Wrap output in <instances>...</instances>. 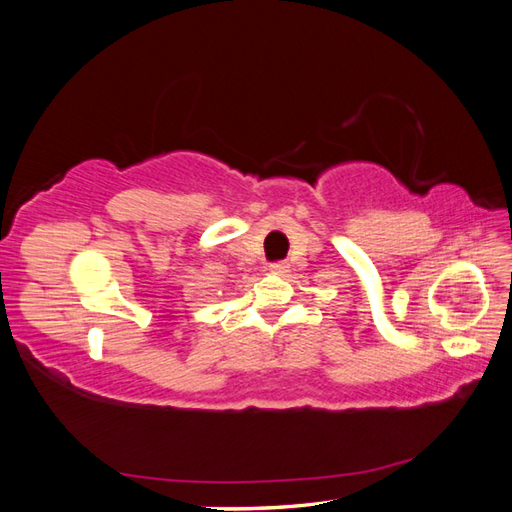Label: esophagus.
Listing matches in <instances>:
<instances>
[{
  "mask_svg": "<svg viewBox=\"0 0 512 512\" xmlns=\"http://www.w3.org/2000/svg\"><path fill=\"white\" fill-rule=\"evenodd\" d=\"M269 269H271L273 273H284V271H286V263H282V260H278V263H271Z\"/></svg>",
  "mask_w": 512,
  "mask_h": 512,
  "instance_id": "obj_1",
  "label": "esophagus"
}]
</instances>
